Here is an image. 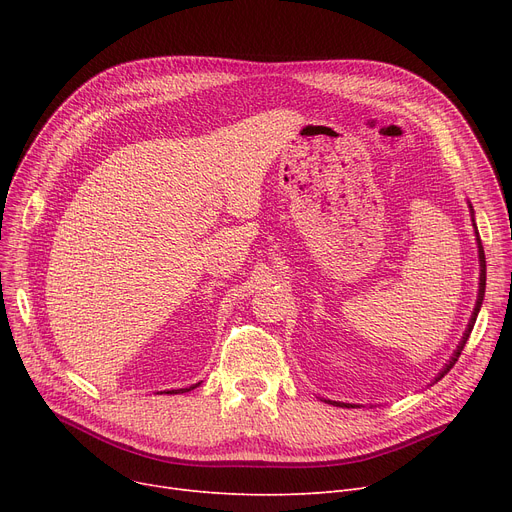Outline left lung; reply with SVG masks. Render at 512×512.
Listing matches in <instances>:
<instances>
[{
  "label": "left lung",
  "instance_id": "1",
  "mask_svg": "<svg viewBox=\"0 0 512 512\" xmlns=\"http://www.w3.org/2000/svg\"><path fill=\"white\" fill-rule=\"evenodd\" d=\"M469 203V211H471V222H473V228H475V240H477V259H479V290H477V301H475V307H473V313H471V319H469V324H467V328H465V334H463V338H461V342H459V346H456V351L452 353V357L448 359V363L440 369V373L436 375L434 378V382L432 384H436V382H440L444 375L454 367V363L459 361V357H461V351L465 348V344H467V340H469V334H471V330H473V326H475V319H477V313H479V309H481V303H483V294H486V255H483V247H481V240H479V232H477V226H475V211H473V205H471V201H467ZM429 384V386H432ZM324 402H328V405H334V407H346V409H355V407H361V405H353V402H340V400H326L324 398Z\"/></svg>",
  "mask_w": 512,
  "mask_h": 512
}]
</instances>
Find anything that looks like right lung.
Segmentation results:
<instances>
[{"mask_svg": "<svg viewBox=\"0 0 512 512\" xmlns=\"http://www.w3.org/2000/svg\"><path fill=\"white\" fill-rule=\"evenodd\" d=\"M201 384V382H199ZM199 384H193V386H188V388H180V390H168V392H161V394H182V392H191V390H195Z\"/></svg>", "mask_w": 512, "mask_h": 512, "instance_id": "right-lung-1", "label": "right lung"}]
</instances>
